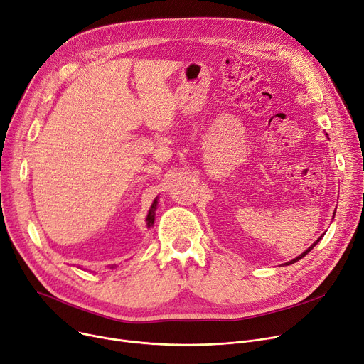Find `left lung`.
Returning <instances> with one entry per match:
<instances>
[{
  "mask_svg": "<svg viewBox=\"0 0 364 364\" xmlns=\"http://www.w3.org/2000/svg\"><path fill=\"white\" fill-rule=\"evenodd\" d=\"M326 136H328V134H326ZM335 211H336V209H335ZM323 236H324V235H323ZM323 236H320V237H318V239H317V240H316V242H314V243H313V245H311V246H310V247H309V250H307V251H305V252H302V254H301V255H299V257H296V258H294V259H292V261H289V262H286V265H291V264H294V262H296V261H299V259H301V258H304V257H305V255H307V254H309V252H310V251H311V250H313V247H314V246H316V245H317V243H318V240H320V239H321V237H323Z\"/></svg>",
  "mask_w": 364,
  "mask_h": 364,
  "instance_id": "8db88e82",
  "label": "left lung"
}]
</instances>
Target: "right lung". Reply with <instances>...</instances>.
I'll use <instances>...</instances> for the list:
<instances>
[{"label": "right lung", "instance_id": "add662e5", "mask_svg": "<svg viewBox=\"0 0 364 364\" xmlns=\"http://www.w3.org/2000/svg\"><path fill=\"white\" fill-rule=\"evenodd\" d=\"M156 206H158V199L153 200V203H151V206H150V209H149V214H147V218H146L147 227H151L153 223H155V211H156Z\"/></svg>", "mask_w": 364, "mask_h": 364}]
</instances>
